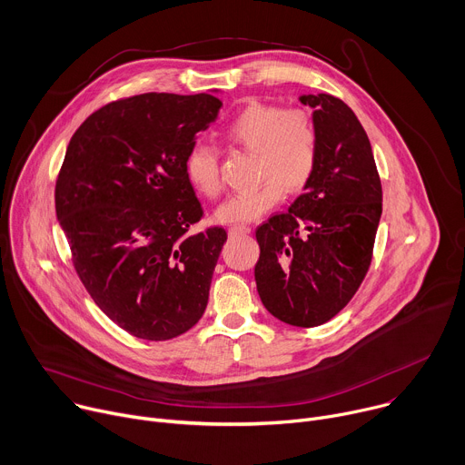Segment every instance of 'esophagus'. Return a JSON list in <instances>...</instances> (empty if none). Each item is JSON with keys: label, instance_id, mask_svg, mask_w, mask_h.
Here are the masks:
<instances>
[{"label": "esophagus", "instance_id": "34e87169", "mask_svg": "<svg viewBox=\"0 0 465 465\" xmlns=\"http://www.w3.org/2000/svg\"><path fill=\"white\" fill-rule=\"evenodd\" d=\"M228 233H230V237H241V235L250 233V228L248 226H232Z\"/></svg>", "mask_w": 465, "mask_h": 465}]
</instances>
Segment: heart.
<instances>
[{
  "mask_svg": "<svg viewBox=\"0 0 465 465\" xmlns=\"http://www.w3.org/2000/svg\"><path fill=\"white\" fill-rule=\"evenodd\" d=\"M230 145L255 154L259 182L232 194L217 212L223 224H244L272 210L287 193L300 191L312 176L318 158L316 124L305 110L252 101L224 128ZM185 173L191 185L208 198L223 191L219 154L208 145H196L187 154Z\"/></svg>",
  "mask_w": 465,
  "mask_h": 465,
  "instance_id": "obj_1",
  "label": "heart"
}]
</instances>
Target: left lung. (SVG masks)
I'll list each match as a JSON object with an SVG mask.
<instances>
[{
  "mask_svg": "<svg viewBox=\"0 0 465 465\" xmlns=\"http://www.w3.org/2000/svg\"><path fill=\"white\" fill-rule=\"evenodd\" d=\"M318 132V158L287 213L255 230V285L267 311L296 327L339 314L371 262L382 189L366 132L341 99L302 95Z\"/></svg>",
  "mask_w": 465,
  "mask_h": 465,
  "instance_id": "8db88e82",
  "label": "left lung"
}]
</instances>
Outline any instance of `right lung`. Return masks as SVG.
I'll list each match as a JSON object with an SVG mask.
<instances>
[{
    "label": "right lung",
    "instance_id": "obj_1",
    "mask_svg": "<svg viewBox=\"0 0 465 465\" xmlns=\"http://www.w3.org/2000/svg\"><path fill=\"white\" fill-rule=\"evenodd\" d=\"M212 94H142L94 112L74 134L54 210L75 271L126 333L169 341L203 318L224 228L191 232L203 206L185 173Z\"/></svg>",
    "mask_w": 465,
    "mask_h": 465
}]
</instances>
